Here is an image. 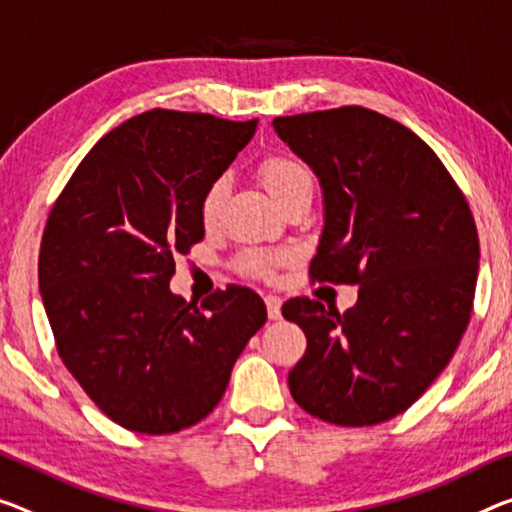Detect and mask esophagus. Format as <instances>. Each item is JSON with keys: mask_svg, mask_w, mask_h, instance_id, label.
I'll use <instances>...</instances> for the list:
<instances>
[{"mask_svg": "<svg viewBox=\"0 0 512 512\" xmlns=\"http://www.w3.org/2000/svg\"><path fill=\"white\" fill-rule=\"evenodd\" d=\"M265 306H267V318H270V320H279L281 318V297L267 295L265 297Z\"/></svg>", "mask_w": 512, "mask_h": 512, "instance_id": "34e87169", "label": "esophagus"}]
</instances>
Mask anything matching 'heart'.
I'll list each match as a JSON object with an SVG mask.
<instances>
[{
    "instance_id": "1",
    "label": "heart",
    "mask_w": 512,
    "mask_h": 512,
    "mask_svg": "<svg viewBox=\"0 0 512 512\" xmlns=\"http://www.w3.org/2000/svg\"><path fill=\"white\" fill-rule=\"evenodd\" d=\"M258 176H261L265 190L272 194V199L279 203L290 199V196L311 190L313 187V176L306 164L295 155L286 153H274L267 155L265 160L258 164ZM226 199V178H212L206 185V190L199 196V219L203 226H212L219 219V212H222ZM274 263L272 256L261 254V251H247L242 254L240 265L245 267L247 272L258 274V277H265L270 272Z\"/></svg>"
}]
</instances>
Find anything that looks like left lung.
Returning <instances> with one entry per match:
<instances>
[{"instance_id": "left-lung-1", "label": "left lung", "mask_w": 512, "mask_h": 512, "mask_svg": "<svg viewBox=\"0 0 512 512\" xmlns=\"http://www.w3.org/2000/svg\"><path fill=\"white\" fill-rule=\"evenodd\" d=\"M272 125L320 178L311 279L359 286L345 313L309 297L281 306L306 334L290 393L334 426L389 421L437 380L469 325L481 258L469 203L426 141L373 109Z\"/></svg>"}]
</instances>
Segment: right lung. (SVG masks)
Segmentation results:
<instances>
[{
	"mask_svg": "<svg viewBox=\"0 0 512 512\" xmlns=\"http://www.w3.org/2000/svg\"><path fill=\"white\" fill-rule=\"evenodd\" d=\"M258 121L151 109L86 153L47 217L38 286L61 361L109 419L169 435L222 400L235 359L265 325L254 290L187 304L176 254L203 240L199 196Z\"/></svg>",
	"mask_w": 512,
	"mask_h": 512,
	"instance_id": "add662e5",
	"label": "right lung"
}]
</instances>
